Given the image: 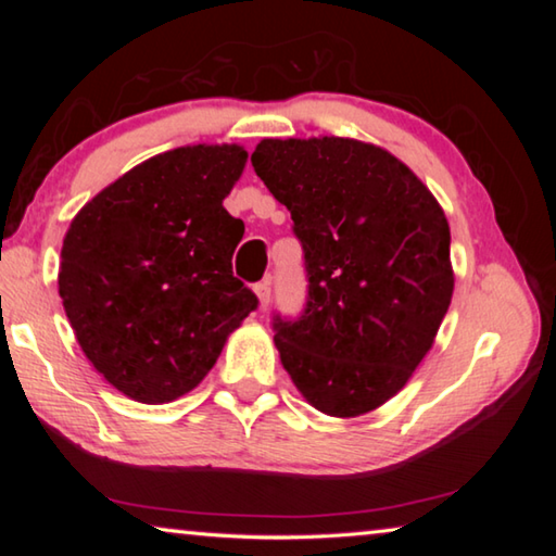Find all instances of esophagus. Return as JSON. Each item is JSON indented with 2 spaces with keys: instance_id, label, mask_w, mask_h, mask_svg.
Returning <instances> with one entry per match:
<instances>
[{
  "instance_id": "34e87169",
  "label": "esophagus",
  "mask_w": 556,
  "mask_h": 556,
  "mask_svg": "<svg viewBox=\"0 0 556 556\" xmlns=\"http://www.w3.org/2000/svg\"><path fill=\"white\" fill-rule=\"evenodd\" d=\"M255 294H257V301H260V306L265 308L267 304H269V296H271V287H269V279H265V281H260V285H255Z\"/></svg>"
}]
</instances>
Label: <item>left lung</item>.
I'll use <instances>...</instances> for the list:
<instances>
[{
	"mask_svg": "<svg viewBox=\"0 0 556 556\" xmlns=\"http://www.w3.org/2000/svg\"><path fill=\"white\" fill-rule=\"evenodd\" d=\"M252 166L291 213L308 271L304 316L275 324L281 365L328 417L382 407L454 294L444 208L388 149L351 137L262 139Z\"/></svg>",
	"mask_w": 556,
	"mask_h": 556,
	"instance_id": "8db88e82",
	"label": "left lung"
}]
</instances>
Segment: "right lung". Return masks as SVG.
I'll return each instance as SVG.
<instances>
[{
    "mask_svg": "<svg viewBox=\"0 0 556 556\" xmlns=\"http://www.w3.org/2000/svg\"><path fill=\"white\" fill-rule=\"evenodd\" d=\"M240 144L156 154L102 188L63 238L59 294L102 378L142 404L199 388L257 296L232 277L242 220L223 208Z\"/></svg>",
    "mask_w": 556,
    "mask_h": 556,
    "instance_id": "right-lung-1",
    "label": "right lung"
}]
</instances>
